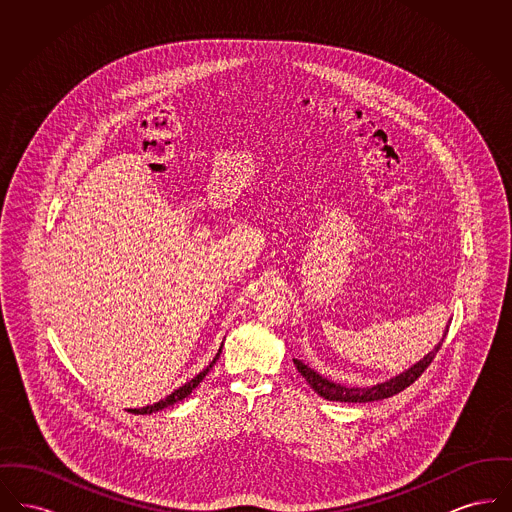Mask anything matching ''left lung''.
Returning a JSON list of instances; mask_svg holds the SVG:
<instances>
[{
    "label": "left lung",
    "mask_w": 512,
    "mask_h": 512,
    "mask_svg": "<svg viewBox=\"0 0 512 512\" xmlns=\"http://www.w3.org/2000/svg\"><path fill=\"white\" fill-rule=\"evenodd\" d=\"M445 336H447V330H445V334H443V338H441L438 345L434 347V351H430L422 361H418L409 370L401 372L399 376L390 378L388 382H382V384H376V386H370V388H349V386H341V384H336V382H330L328 378H324V376H320L318 372H315L311 366H307L305 363L297 361V359H293V365L297 366L301 376L307 380V384L313 390L317 391L320 397H324L328 401H341V403H368V401L388 399L391 395L409 388L414 380L434 361V357H436V353L441 349V343L445 340Z\"/></svg>",
    "instance_id": "obj_1"
}]
</instances>
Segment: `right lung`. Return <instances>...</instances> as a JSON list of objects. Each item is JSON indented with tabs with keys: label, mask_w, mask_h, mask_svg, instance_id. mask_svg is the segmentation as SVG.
Returning <instances> with one entry per match:
<instances>
[{
	"label": "right lung",
	"mask_w": 512,
	"mask_h": 512,
	"mask_svg": "<svg viewBox=\"0 0 512 512\" xmlns=\"http://www.w3.org/2000/svg\"><path fill=\"white\" fill-rule=\"evenodd\" d=\"M220 351L222 349H219V353L215 355V359L209 363V366L207 368H203L197 376H194L190 382H186L184 386H180L178 390L172 391L171 395H167L165 399H161L159 403H153V405H147V407H142V409H130V413L134 414H151L155 413V411H161V409H165V407H169V405H174V403H178V401H182L184 397H188L192 391L199 386V382L207 376V372L213 368V365L217 363V359L220 357Z\"/></svg>",
	"instance_id": "add662e5"
}]
</instances>
